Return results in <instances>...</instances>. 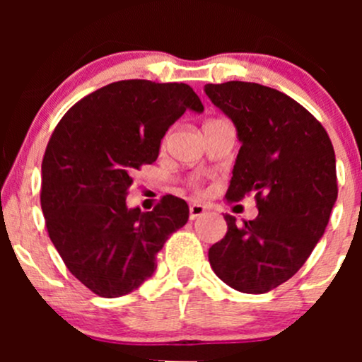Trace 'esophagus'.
Here are the masks:
<instances>
[{
    "mask_svg": "<svg viewBox=\"0 0 362 362\" xmlns=\"http://www.w3.org/2000/svg\"><path fill=\"white\" fill-rule=\"evenodd\" d=\"M204 213H206V207L202 204H192L189 207V218L192 219V221H194V219L201 218V216Z\"/></svg>",
    "mask_w": 362,
    "mask_h": 362,
    "instance_id": "obj_1",
    "label": "esophagus"
}]
</instances>
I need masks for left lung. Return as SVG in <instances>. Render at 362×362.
<instances>
[{"label":"left lung","instance_id":"1","mask_svg":"<svg viewBox=\"0 0 362 362\" xmlns=\"http://www.w3.org/2000/svg\"><path fill=\"white\" fill-rule=\"evenodd\" d=\"M235 124L242 143L226 199L255 192L259 216L236 224L209 248V264L230 288L267 293L303 267L337 201L335 153L327 131L305 107L259 83L204 86Z\"/></svg>","mask_w":362,"mask_h":362}]
</instances>
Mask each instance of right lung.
I'll return each instance as SVG.
<instances>
[{
  "label": "right lung",
  "mask_w": 362,
  "mask_h": 362,
  "mask_svg": "<svg viewBox=\"0 0 362 362\" xmlns=\"http://www.w3.org/2000/svg\"><path fill=\"white\" fill-rule=\"evenodd\" d=\"M185 110L204 112L185 83L124 80L86 95L54 129L42 160L45 226L69 272L98 296L138 289L168 235L189 219L175 195L149 213L126 204L136 170L156 161Z\"/></svg>",
  "instance_id": "right-lung-1"
}]
</instances>
